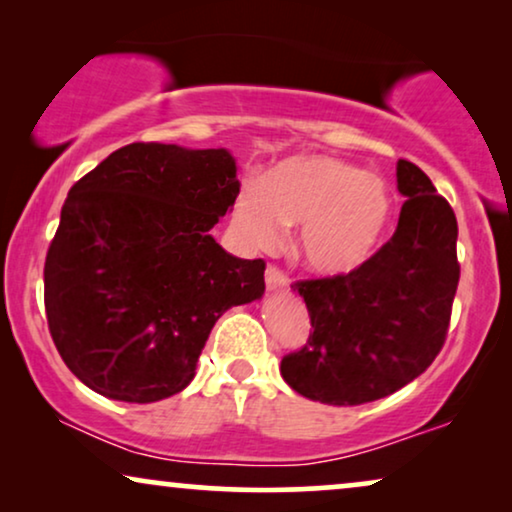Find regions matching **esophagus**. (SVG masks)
<instances>
[{"label":"esophagus","instance_id":"34e87169","mask_svg":"<svg viewBox=\"0 0 512 512\" xmlns=\"http://www.w3.org/2000/svg\"><path fill=\"white\" fill-rule=\"evenodd\" d=\"M265 284H268V291H286L289 289V277L279 268H275V265H268V270H265Z\"/></svg>","mask_w":512,"mask_h":512}]
</instances>
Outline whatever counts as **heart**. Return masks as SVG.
Here are the masks:
<instances>
[{
    "instance_id": "heart-1",
    "label": "heart",
    "mask_w": 512,
    "mask_h": 512,
    "mask_svg": "<svg viewBox=\"0 0 512 512\" xmlns=\"http://www.w3.org/2000/svg\"><path fill=\"white\" fill-rule=\"evenodd\" d=\"M394 221V195L382 179L347 160L303 153L279 160L263 184H242L230 209L233 233L270 251L298 228L300 263L321 277L361 268Z\"/></svg>"
}]
</instances>
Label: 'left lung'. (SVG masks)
<instances>
[{
  "label": "left lung",
  "instance_id": "8db88e82",
  "mask_svg": "<svg viewBox=\"0 0 512 512\" xmlns=\"http://www.w3.org/2000/svg\"><path fill=\"white\" fill-rule=\"evenodd\" d=\"M396 184L401 216L375 256L349 275L293 284L314 331L279 370L310 401L361 405L394 394L445 342L459 284L457 216L408 160H398Z\"/></svg>",
  "mask_w": 512,
  "mask_h": 512
}]
</instances>
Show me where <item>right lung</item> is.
<instances>
[{"mask_svg":"<svg viewBox=\"0 0 512 512\" xmlns=\"http://www.w3.org/2000/svg\"><path fill=\"white\" fill-rule=\"evenodd\" d=\"M240 191L228 149L135 142L76 181L44 268L48 328L97 394L156 403L195 377L216 319L265 291L212 230Z\"/></svg>","mask_w":512,"mask_h":512,"instance_id":"1","label":"right lung"}]
</instances>
